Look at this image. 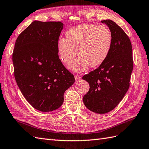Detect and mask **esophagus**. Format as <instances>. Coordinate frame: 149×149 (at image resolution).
<instances>
[{
	"label": "esophagus",
	"mask_w": 149,
	"mask_h": 149,
	"mask_svg": "<svg viewBox=\"0 0 149 149\" xmlns=\"http://www.w3.org/2000/svg\"><path fill=\"white\" fill-rule=\"evenodd\" d=\"M74 78H75V80L76 81H79V80H80L81 79V77L80 76H79V75H75L74 76Z\"/></svg>",
	"instance_id": "1"
}]
</instances>
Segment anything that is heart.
Segmentation results:
<instances>
[{"instance_id":"1","label":"heart","mask_w":149,"mask_h":149,"mask_svg":"<svg viewBox=\"0 0 149 149\" xmlns=\"http://www.w3.org/2000/svg\"><path fill=\"white\" fill-rule=\"evenodd\" d=\"M66 39L59 38L58 53L65 65L78 54L79 57L72 61L68 68L80 73L88 66L96 67L105 61L113 45V36L105 26L84 24L70 28L66 32Z\"/></svg>"}]
</instances>
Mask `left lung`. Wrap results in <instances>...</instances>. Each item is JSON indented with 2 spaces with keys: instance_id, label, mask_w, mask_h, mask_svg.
I'll use <instances>...</instances> for the list:
<instances>
[{
  "instance_id": "obj_1",
  "label": "left lung",
  "mask_w": 149,
  "mask_h": 149,
  "mask_svg": "<svg viewBox=\"0 0 149 149\" xmlns=\"http://www.w3.org/2000/svg\"><path fill=\"white\" fill-rule=\"evenodd\" d=\"M101 22L111 31L113 45L105 61L82 79L90 84L83 96L84 105L91 111L103 114L113 110L126 94L134 65L132 44L126 33L111 20Z\"/></svg>"
}]
</instances>
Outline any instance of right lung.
Returning <instances> with one entry per match:
<instances>
[{"mask_svg":"<svg viewBox=\"0 0 149 149\" xmlns=\"http://www.w3.org/2000/svg\"><path fill=\"white\" fill-rule=\"evenodd\" d=\"M63 24L34 21L19 34L13 54L14 76L23 96L35 109H58L74 77L59 58L57 45Z\"/></svg>","mask_w":149,"mask_h":149,"instance_id":"right-lung-1","label":"right lung"}]
</instances>
